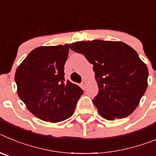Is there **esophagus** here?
Wrapping results in <instances>:
<instances>
[{
	"instance_id": "obj_1",
	"label": "esophagus",
	"mask_w": 156,
	"mask_h": 156,
	"mask_svg": "<svg viewBox=\"0 0 156 156\" xmlns=\"http://www.w3.org/2000/svg\"><path fill=\"white\" fill-rule=\"evenodd\" d=\"M86 83H87L86 80H83V81L82 86H83V88H85V85H86Z\"/></svg>"
}]
</instances>
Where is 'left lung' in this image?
<instances>
[{"instance_id":"obj_1","label":"left lung","mask_w":156,"mask_h":156,"mask_svg":"<svg viewBox=\"0 0 156 156\" xmlns=\"http://www.w3.org/2000/svg\"><path fill=\"white\" fill-rule=\"evenodd\" d=\"M94 66L98 93L92 100L105 119L133 112L148 87V70L137 51L121 41H78L69 45Z\"/></svg>"}]
</instances>
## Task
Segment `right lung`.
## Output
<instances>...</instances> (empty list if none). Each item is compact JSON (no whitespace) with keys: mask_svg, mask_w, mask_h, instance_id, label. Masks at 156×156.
<instances>
[{"mask_svg":"<svg viewBox=\"0 0 156 156\" xmlns=\"http://www.w3.org/2000/svg\"><path fill=\"white\" fill-rule=\"evenodd\" d=\"M69 45L39 47L16 69L18 95L30 112L44 121L58 122L73 114L83 90L65 80Z\"/></svg>","mask_w":156,"mask_h":156,"instance_id":"right-lung-1","label":"right lung"}]
</instances>
